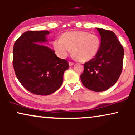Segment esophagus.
I'll list each match as a JSON object with an SVG mask.
<instances>
[{
    "label": "esophagus",
    "mask_w": 135,
    "mask_h": 135,
    "mask_svg": "<svg viewBox=\"0 0 135 135\" xmlns=\"http://www.w3.org/2000/svg\"><path fill=\"white\" fill-rule=\"evenodd\" d=\"M69 66H72V65H74V63L71 62V61H69Z\"/></svg>",
    "instance_id": "obj_1"
}]
</instances>
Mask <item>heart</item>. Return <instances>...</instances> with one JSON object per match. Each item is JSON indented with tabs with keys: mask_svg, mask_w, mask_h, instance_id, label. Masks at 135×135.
<instances>
[{
	"mask_svg": "<svg viewBox=\"0 0 135 135\" xmlns=\"http://www.w3.org/2000/svg\"><path fill=\"white\" fill-rule=\"evenodd\" d=\"M52 47L60 58L67 56L72 48L73 55L80 61H87L97 55L100 47V40L97 35L83 31L66 32L61 38H56Z\"/></svg>",
	"mask_w": 135,
	"mask_h": 135,
	"instance_id": "1",
	"label": "heart"
}]
</instances>
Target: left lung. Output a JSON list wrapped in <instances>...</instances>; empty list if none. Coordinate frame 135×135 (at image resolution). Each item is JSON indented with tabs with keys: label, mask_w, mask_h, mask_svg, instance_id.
<instances>
[{
	"label": "left lung",
	"mask_w": 135,
	"mask_h": 135,
	"mask_svg": "<svg viewBox=\"0 0 135 135\" xmlns=\"http://www.w3.org/2000/svg\"><path fill=\"white\" fill-rule=\"evenodd\" d=\"M97 30L101 37L100 49L93 58L84 64L80 79L88 89L101 92L114 86L120 77L124 49L112 31L97 28Z\"/></svg>",
	"instance_id": "8db88e82"
}]
</instances>
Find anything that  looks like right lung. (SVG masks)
Here are the masks:
<instances>
[{"instance_id": "add662e5", "label": "right lung", "mask_w": 135, "mask_h": 135, "mask_svg": "<svg viewBox=\"0 0 135 135\" xmlns=\"http://www.w3.org/2000/svg\"><path fill=\"white\" fill-rule=\"evenodd\" d=\"M47 30L27 31L14 44L13 67L21 85L38 95H49L61 86L68 61L45 46Z\"/></svg>"}]
</instances>
